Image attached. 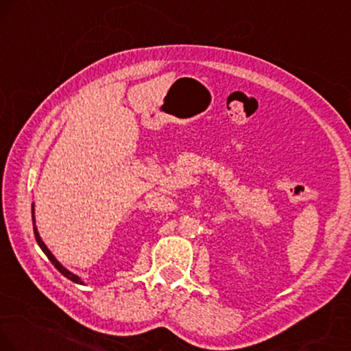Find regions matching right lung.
<instances>
[{
	"label": "right lung",
	"instance_id": "obj_1",
	"mask_svg": "<svg viewBox=\"0 0 351 351\" xmlns=\"http://www.w3.org/2000/svg\"><path fill=\"white\" fill-rule=\"evenodd\" d=\"M32 221H34V223H36V219H34V205H32ZM34 236H36V241H37V244H38V245H40V249L43 250V254H45V255H47V257H49V261H50L51 263H53V265H55V268H56V270H58V271H60V274H62V275H64V276H66V278H68V280L75 281V283H83V281H81V280H80V276H76L75 274H71V271H68V270H66V268H64V267L62 265V263H60V262H58V261H56V258L53 257V255H51V252H50V250H49V249H47V245H45V244H43V241L40 239V236H38V231H37V228H36V226H34Z\"/></svg>",
	"mask_w": 351,
	"mask_h": 351
}]
</instances>
